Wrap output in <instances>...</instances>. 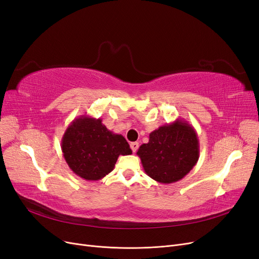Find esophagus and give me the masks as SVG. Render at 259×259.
I'll return each instance as SVG.
<instances>
[{"label": "esophagus", "mask_w": 259, "mask_h": 259, "mask_svg": "<svg viewBox=\"0 0 259 259\" xmlns=\"http://www.w3.org/2000/svg\"><path fill=\"white\" fill-rule=\"evenodd\" d=\"M131 149H132V151L133 152H136L137 151V149H138V147H139V144L137 143V142H134V143H131Z\"/></svg>", "instance_id": "1"}]
</instances>
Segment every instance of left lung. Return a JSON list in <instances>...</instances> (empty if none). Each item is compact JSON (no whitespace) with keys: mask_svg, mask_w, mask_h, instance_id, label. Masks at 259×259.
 I'll list each match as a JSON object with an SVG mask.
<instances>
[{"mask_svg":"<svg viewBox=\"0 0 259 259\" xmlns=\"http://www.w3.org/2000/svg\"><path fill=\"white\" fill-rule=\"evenodd\" d=\"M137 155L146 174L161 184L183 179L197 164L200 145L194 127L184 119L162 125L149 135Z\"/></svg>","mask_w":259,"mask_h":259,"instance_id":"left-lung-1","label":"left lung"}]
</instances>
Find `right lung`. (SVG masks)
Returning <instances> with one entry per match:
<instances>
[{
	"label": "right lung",
	"mask_w": 259,
	"mask_h": 259,
	"mask_svg": "<svg viewBox=\"0 0 259 259\" xmlns=\"http://www.w3.org/2000/svg\"><path fill=\"white\" fill-rule=\"evenodd\" d=\"M64 158L73 173L85 180H100L113 170L120 155L132 154L128 143L89 115L76 117L61 139Z\"/></svg>",
	"instance_id": "obj_1"
}]
</instances>
